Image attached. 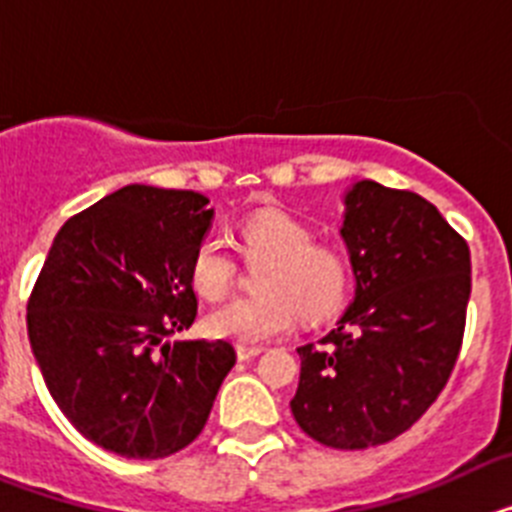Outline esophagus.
Returning <instances> with one entry per match:
<instances>
[{
  "label": "esophagus",
  "instance_id": "1",
  "mask_svg": "<svg viewBox=\"0 0 512 512\" xmlns=\"http://www.w3.org/2000/svg\"><path fill=\"white\" fill-rule=\"evenodd\" d=\"M261 351H264L261 346H238V359L248 361V359H253V356H259Z\"/></svg>",
  "mask_w": 512,
  "mask_h": 512
}]
</instances>
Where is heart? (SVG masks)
Wrapping results in <instances>:
<instances>
[{"mask_svg": "<svg viewBox=\"0 0 512 512\" xmlns=\"http://www.w3.org/2000/svg\"><path fill=\"white\" fill-rule=\"evenodd\" d=\"M238 251L248 264L261 266V295L235 297L207 312L205 330L241 346H259L287 336L300 320H323L343 305L354 282L351 253L338 243H315L305 223L287 212H253L238 225ZM235 259L217 238H205L189 261V282L205 300L228 295Z\"/></svg>", "mask_w": 512, "mask_h": 512, "instance_id": "1", "label": "heart"}]
</instances>
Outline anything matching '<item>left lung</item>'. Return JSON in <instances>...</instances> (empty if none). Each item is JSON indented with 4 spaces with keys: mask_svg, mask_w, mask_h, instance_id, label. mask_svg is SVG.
Here are the masks:
<instances>
[{
    "mask_svg": "<svg viewBox=\"0 0 512 512\" xmlns=\"http://www.w3.org/2000/svg\"><path fill=\"white\" fill-rule=\"evenodd\" d=\"M356 300L323 341L297 348L289 408L323 446L359 451L410 431L459 359L472 259L436 205L377 182L346 194L341 228Z\"/></svg>",
    "mask_w": 512,
    "mask_h": 512,
    "instance_id": "8db88e82",
    "label": "left lung"
}]
</instances>
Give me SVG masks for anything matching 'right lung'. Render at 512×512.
I'll return each instance as SVG.
<instances>
[{
  "label": "right lung",
  "mask_w": 512,
  "mask_h": 512,
  "mask_svg": "<svg viewBox=\"0 0 512 512\" xmlns=\"http://www.w3.org/2000/svg\"><path fill=\"white\" fill-rule=\"evenodd\" d=\"M207 197L130 184L69 217L27 300L45 387L112 454L164 459L200 436L235 364L230 341H169L197 318L189 261Z\"/></svg>",
  "instance_id": "1"
}]
</instances>
